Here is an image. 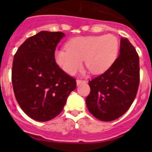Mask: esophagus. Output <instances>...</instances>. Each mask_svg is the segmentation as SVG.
Instances as JSON below:
<instances>
[{
    "instance_id": "esophagus-1",
    "label": "esophagus",
    "mask_w": 152,
    "mask_h": 152,
    "mask_svg": "<svg viewBox=\"0 0 152 152\" xmlns=\"http://www.w3.org/2000/svg\"><path fill=\"white\" fill-rule=\"evenodd\" d=\"M76 83H77V85H79V84H82V83H86V81L82 80H76Z\"/></svg>"
}]
</instances>
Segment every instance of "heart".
Wrapping results in <instances>:
<instances>
[{"label":"heart","mask_w":152,"mask_h":152,"mask_svg":"<svg viewBox=\"0 0 152 152\" xmlns=\"http://www.w3.org/2000/svg\"><path fill=\"white\" fill-rule=\"evenodd\" d=\"M67 49H57L55 59L63 71L75 75L81 68L83 60L94 75L107 72L118 56L119 42L113 34L77 37L70 40Z\"/></svg>","instance_id":"heart-1"}]
</instances>
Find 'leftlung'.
I'll return each instance as SVG.
<instances>
[{
    "label": "left lung",
    "instance_id": "obj_1",
    "mask_svg": "<svg viewBox=\"0 0 152 152\" xmlns=\"http://www.w3.org/2000/svg\"><path fill=\"white\" fill-rule=\"evenodd\" d=\"M139 58L128 39H120L119 55L112 66L89 81L88 110L101 121L118 119L128 110L139 84Z\"/></svg>",
    "mask_w": 152,
    "mask_h": 152
}]
</instances>
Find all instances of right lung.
Here are the masks:
<instances>
[{
    "instance_id": "right-lung-1",
    "label": "right lung",
    "mask_w": 152,
    "mask_h": 152,
    "mask_svg": "<svg viewBox=\"0 0 152 152\" xmlns=\"http://www.w3.org/2000/svg\"><path fill=\"white\" fill-rule=\"evenodd\" d=\"M61 32L41 31L28 38L16 52L12 84L23 112L36 121L45 122L62 111L76 81L59 68L55 59Z\"/></svg>"
}]
</instances>
